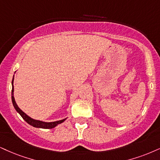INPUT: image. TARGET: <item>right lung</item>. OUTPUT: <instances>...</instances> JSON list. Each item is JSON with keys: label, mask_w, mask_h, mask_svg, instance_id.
I'll list each match as a JSON object with an SVG mask.
<instances>
[{"label": "right lung", "mask_w": 160, "mask_h": 160, "mask_svg": "<svg viewBox=\"0 0 160 160\" xmlns=\"http://www.w3.org/2000/svg\"><path fill=\"white\" fill-rule=\"evenodd\" d=\"M13 81H14V76L12 78V104L15 109L16 110V111L21 116V117L23 118V119L25 120L29 125L33 126L35 128H44V129H51V128H55L56 126H57L58 124L62 123L63 122H64L66 119H64L62 120H59V121H56V122H42L40 121V120H36V119H33L31 117H29V116H27L24 112H23L20 108H18V106L17 105L16 102L15 101V98H14V86H13Z\"/></svg>", "instance_id": "1"}]
</instances>
